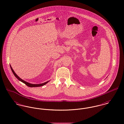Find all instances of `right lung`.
<instances>
[{
	"label": "right lung",
	"mask_w": 124,
	"mask_h": 124,
	"mask_svg": "<svg viewBox=\"0 0 124 124\" xmlns=\"http://www.w3.org/2000/svg\"><path fill=\"white\" fill-rule=\"evenodd\" d=\"M10 68H11V69L12 71L13 72V73L14 75L15 76V77H16L17 79H18L19 80L21 81V82H22L23 83H24V84H25L26 85H27L28 87H41V86H43L45 85L46 84H47V83L49 81H47V82H45L44 83L38 84H31V83H28V82H26V81H25L23 80L22 79H21L20 78H19V77L16 74V73L15 72V71H14V70H13L12 68L11 67V65H10Z\"/></svg>",
	"instance_id": "1"
}]
</instances>
